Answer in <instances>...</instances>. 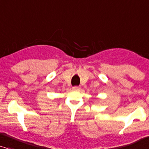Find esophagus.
Returning <instances> with one entry per match:
<instances>
[{
  "mask_svg": "<svg viewBox=\"0 0 149 149\" xmlns=\"http://www.w3.org/2000/svg\"><path fill=\"white\" fill-rule=\"evenodd\" d=\"M72 89L74 91H79V89H80V88H79V87H72Z\"/></svg>",
  "mask_w": 149,
  "mask_h": 149,
  "instance_id": "34e87169",
  "label": "esophagus"
}]
</instances>
